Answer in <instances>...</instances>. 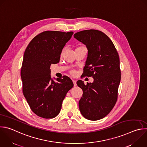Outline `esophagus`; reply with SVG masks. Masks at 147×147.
<instances>
[{
	"label": "esophagus",
	"instance_id": "esophagus-1",
	"mask_svg": "<svg viewBox=\"0 0 147 147\" xmlns=\"http://www.w3.org/2000/svg\"><path fill=\"white\" fill-rule=\"evenodd\" d=\"M73 82L74 86H76V85H77V81H76V80H73Z\"/></svg>",
	"mask_w": 147,
	"mask_h": 147
}]
</instances>
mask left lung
I'll return each instance as SVG.
<instances>
[{"instance_id": "1", "label": "left lung", "mask_w": 147, "mask_h": 147, "mask_svg": "<svg viewBox=\"0 0 147 147\" xmlns=\"http://www.w3.org/2000/svg\"><path fill=\"white\" fill-rule=\"evenodd\" d=\"M74 37L88 50L84 75L93 78V82L86 85L81 80L77 82L83 91L80 111L87 119L99 120L110 113L117 100L121 81L119 55L112 41L101 31L85 30Z\"/></svg>"}]
</instances>
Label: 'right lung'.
Wrapping results in <instances>:
<instances>
[{"label":"right lung","instance_id":"add662e5","mask_svg":"<svg viewBox=\"0 0 147 147\" xmlns=\"http://www.w3.org/2000/svg\"><path fill=\"white\" fill-rule=\"evenodd\" d=\"M73 32L45 31L35 36L24 53L21 70L23 94L32 111L40 117L53 118L73 83L68 77L51 76L50 66L59 62ZM56 79L57 82H55Z\"/></svg>","mask_w":147,"mask_h":147}]
</instances>
